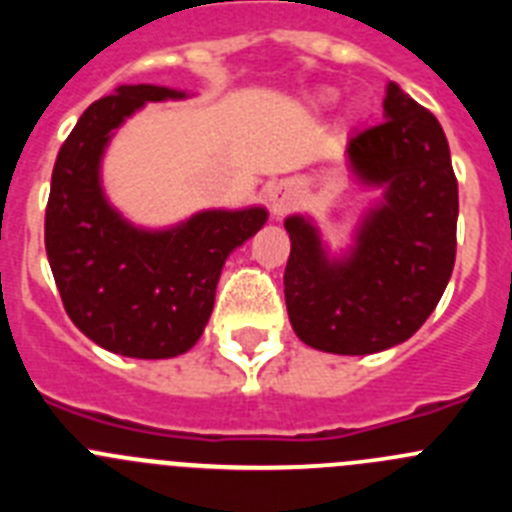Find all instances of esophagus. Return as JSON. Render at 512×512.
<instances>
[{"label":"esophagus","instance_id":"esophagus-1","mask_svg":"<svg viewBox=\"0 0 512 512\" xmlns=\"http://www.w3.org/2000/svg\"><path fill=\"white\" fill-rule=\"evenodd\" d=\"M269 205H271V212H274L277 217L287 215V212L297 205L295 184H289V182L277 184V187L271 189V194H269Z\"/></svg>","mask_w":512,"mask_h":512}]
</instances>
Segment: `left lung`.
<instances>
[{"mask_svg":"<svg viewBox=\"0 0 512 512\" xmlns=\"http://www.w3.org/2000/svg\"><path fill=\"white\" fill-rule=\"evenodd\" d=\"M346 153L356 179L384 189L382 202L341 261L310 220L287 217L284 300L307 346L364 356L408 341L436 310L454 271L459 187L441 122L395 81L384 120L351 135Z\"/></svg>","mask_w":512,"mask_h":512,"instance_id":"8db88e82","label":"left lung"}]
</instances>
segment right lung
<instances>
[{"label":"right lung","mask_w":512,"mask_h":512,"mask_svg":"<svg viewBox=\"0 0 512 512\" xmlns=\"http://www.w3.org/2000/svg\"><path fill=\"white\" fill-rule=\"evenodd\" d=\"M184 92L120 87L89 104L63 140L45 207V253L76 328L133 359H171L200 341L233 248L259 233L264 207L205 210L169 230L130 225L99 182L112 130L146 102Z\"/></svg>","instance_id":"obj_1"}]
</instances>
